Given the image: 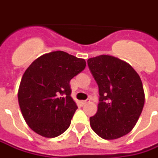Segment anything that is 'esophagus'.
I'll return each instance as SVG.
<instances>
[{"instance_id": "1", "label": "esophagus", "mask_w": 158, "mask_h": 158, "mask_svg": "<svg viewBox=\"0 0 158 158\" xmlns=\"http://www.w3.org/2000/svg\"><path fill=\"white\" fill-rule=\"evenodd\" d=\"M88 102H89V99L85 100V101H82V102H81V104H82V105H85L86 103H88Z\"/></svg>"}]
</instances>
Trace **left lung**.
<instances>
[{
	"label": "left lung",
	"instance_id": "left-lung-1",
	"mask_svg": "<svg viewBox=\"0 0 158 158\" xmlns=\"http://www.w3.org/2000/svg\"><path fill=\"white\" fill-rule=\"evenodd\" d=\"M99 88L97 113L90 126L102 139H115L133 129L142 112L145 93L139 74L129 63L108 55L88 59Z\"/></svg>",
	"mask_w": 158,
	"mask_h": 158
}]
</instances>
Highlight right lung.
I'll return each mask as SVG.
<instances>
[{"label": "right lung", "instance_id": "add662e5", "mask_svg": "<svg viewBox=\"0 0 158 158\" xmlns=\"http://www.w3.org/2000/svg\"><path fill=\"white\" fill-rule=\"evenodd\" d=\"M85 59L62 51L40 56L23 73L19 103L29 128L54 138L65 132L78 106L71 97L70 80L82 72Z\"/></svg>", "mask_w": 158, "mask_h": 158}]
</instances>
